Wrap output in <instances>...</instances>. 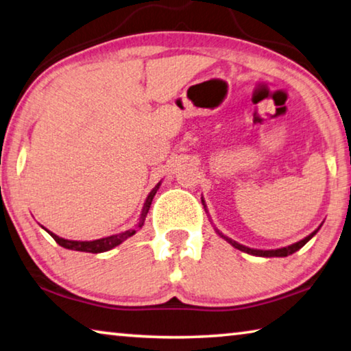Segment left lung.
<instances>
[{"label":"left lung","mask_w":351,"mask_h":351,"mask_svg":"<svg viewBox=\"0 0 351 351\" xmlns=\"http://www.w3.org/2000/svg\"><path fill=\"white\" fill-rule=\"evenodd\" d=\"M320 226H322V225H320ZM320 226L317 228L315 231L311 232L309 236H306L304 239H302V241L292 243V245H287V247H282V248H276V250H256V248H248V247H245V245H241V243L236 242V241H232V239L226 237L225 234H221V232H220L219 230H215V231L219 232V236L223 237L228 243H231L232 247L237 248V250H241V252H243V253H248V254H253V256H261V258H286V256L293 254L295 252H298L300 248L304 247L306 243H308V242L311 241V239H313V237L317 234V231L320 230Z\"/></svg>","instance_id":"1"}]
</instances>
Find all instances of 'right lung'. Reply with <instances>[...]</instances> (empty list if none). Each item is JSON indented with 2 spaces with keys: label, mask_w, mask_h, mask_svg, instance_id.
<instances>
[{
  "label": "right lung",
  "mask_w": 351,
  "mask_h": 351,
  "mask_svg": "<svg viewBox=\"0 0 351 351\" xmlns=\"http://www.w3.org/2000/svg\"><path fill=\"white\" fill-rule=\"evenodd\" d=\"M160 186V182L154 186V189L152 192L148 193V197L145 199V203H143V208H142V214L138 217V221L134 228H131V230H126L123 232H119V234H112V236H108V237H103V239H97V241H69V239H64V237H59L56 236L54 232H51L47 228H43L49 236H51L56 242L59 243L60 247H64L66 250H75V252H86V253H103V252H109V250H112L114 247L120 245L121 242H125L128 237L134 236L138 228L143 226V221H145V217L149 210V206H152L153 198L156 195V192H158V189Z\"/></svg>",
  "instance_id": "obj_1"
}]
</instances>
